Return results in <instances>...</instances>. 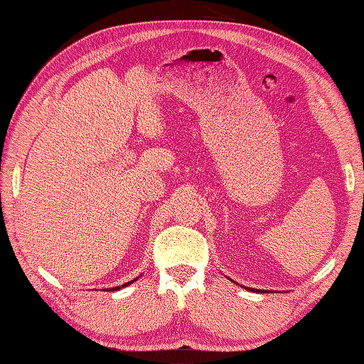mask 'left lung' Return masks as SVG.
<instances>
[{"label": "left lung", "instance_id": "1", "mask_svg": "<svg viewBox=\"0 0 364 364\" xmlns=\"http://www.w3.org/2000/svg\"><path fill=\"white\" fill-rule=\"evenodd\" d=\"M245 288H247V287H245ZM247 289H251V288H247ZM251 291H256V289L253 288V289H251Z\"/></svg>", "mask_w": 364, "mask_h": 364}]
</instances>
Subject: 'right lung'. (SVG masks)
Returning <instances> with one entry per match:
<instances>
[{"instance_id": "1", "label": "right lung", "mask_w": 364, "mask_h": 364, "mask_svg": "<svg viewBox=\"0 0 364 364\" xmlns=\"http://www.w3.org/2000/svg\"><path fill=\"white\" fill-rule=\"evenodd\" d=\"M136 280V279H135ZM135 280H132V282H127V283H124V285L122 287H114V288H111V289H113V291H117V289H121V288H124V287H127V285H130V283H134Z\"/></svg>"}]
</instances>
